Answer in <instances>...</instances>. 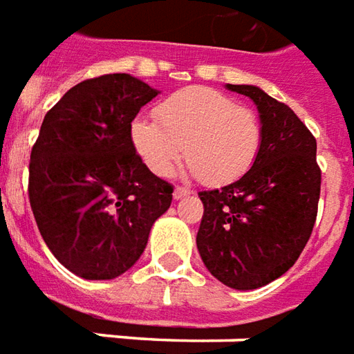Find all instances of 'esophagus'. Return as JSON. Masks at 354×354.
<instances>
[{
  "label": "esophagus",
  "instance_id": "1",
  "mask_svg": "<svg viewBox=\"0 0 354 354\" xmlns=\"http://www.w3.org/2000/svg\"><path fill=\"white\" fill-rule=\"evenodd\" d=\"M192 192L187 189V187H182V186H176L174 187V199H182V197L189 196Z\"/></svg>",
  "mask_w": 354,
  "mask_h": 354
}]
</instances>
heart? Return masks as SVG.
Segmentation results:
<instances>
[{"mask_svg": "<svg viewBox=\"0 0 354 354\" xmlns=\"http://www.w3.org/2000/svg\"><path fill=\"white\" fill-rule=\"evenodd\" d=\"M156 120L137 118L129 136L145 167L168 176L182 155L209 186H227L254 167L261 149V122L221 91L187 86L155 110Z\"/></svg>", "mask_w": 354, "mask_h": 354, "instance_id": "obj_1", "label": "heart"}]
</instances>
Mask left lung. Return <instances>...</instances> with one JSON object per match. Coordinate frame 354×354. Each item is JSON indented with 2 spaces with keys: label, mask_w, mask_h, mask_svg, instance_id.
I'll return each mask as SVG.
<instances>
[{
  "label": "left lung",
  "mask_w": 354,
  "mask_h": 354,
  "mask_svg": "<svg viewBox=\"0 0 354 354\" xmlns=\"http://www.w3.org/2000/svg\"><path fill=\"white\" fill-rule=\"evenodd\" d=\"M227 86L256 102L263 139L240 180L199 192L197 250L223 285L250 290L287 273L302 254L316 225L322 170L316 137L285 102L258 86Z\"/></svg>",
  "instance_id": "1"
}]
</instances>
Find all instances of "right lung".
<instances>
[{"mask_svg":"<svg viewBox=\"0 0 354 354\" xmlns=\"http://www.w3.org/2000/svg\"><path fill=\"white\" fill-rule=\"evenodd\" d=\"M158 91L127 73L81 81L50 108L28 162V199L56 259L79 277L114 279L143 254L174 187L131 143V122Z\"/></svg>","mask_w":354,"mask_h":354,"instance_id":"add662e5","label":"right lung"}]
</instances>
